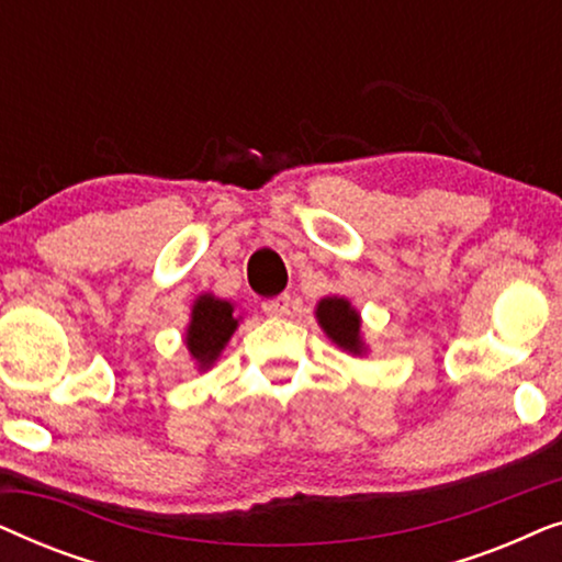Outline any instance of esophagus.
Returning <instances> with one entry per match:
<instances>
[{
    "label": "esophagus",
    "mask_w": 562,
    "mask_h": 562,
    "mask_svg": "<svg viewBox=\"0 0 562 562\" xmlns=\"http://www.w3.org/2000/svg\"><path fill=\"white\" fill-rule=\"evenodd\" d=\"M289 306H291V296L289 294H281V296L266 299L263 312L268 314V317H286Z\"/></svg>",
    "instance_id": "esophagus-1"
}]
</instances>
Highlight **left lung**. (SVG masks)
Wrapping results in <instances>:
<instances>
[{"instance_id":"1","label":"left lung","mask_w":562,"mask_h":562,"mask_svg":"<svg viewBox=\"0 0 562 562\" xmlns=\"http://www.w3.org/2000/svg\"><path fill=\"white\" fill-rule=\"evenodd\" d=\"M317 322L325 335L337 348L348 350L350 356H363L366 342L360 337V314L345 296H327L317 304Z\"/></svg>"}]
</instances>
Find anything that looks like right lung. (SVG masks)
<instances>
[{"mask_svg":"<svg viewBox=\"0 0 562 562\" xmlns=\"http://www.w3.org/2000/svg\"><path fill=\"white\" fill-rule=\"evenodd\" d=\"M235 306L212 294H202L191 306V322L187 327V348L189 356L196 360L199 371L214 366L220 352L225 350L229 337L237 329Z\"/></svg>","mask_w":562,"mask_h":562,"instance_id":"1","label":"right lung"}]
</instances>
